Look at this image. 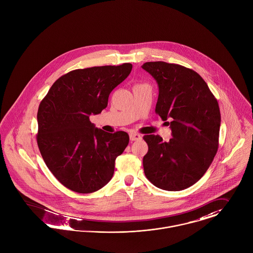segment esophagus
<instances>
[{"label":"esophagus","mask_w":253,"mask_h":253,"mask_svg":"<svg viewBox=\"0 0 253 253\" xmlns=\"http://www.w3.org/2000/svg\"><path fill=\"white\" fill-rule=\"evenodd\" d=\"M130 140H132V141L141 140V136H140V134H138V133H131L130 134Z\"/></svg>","instance_id":"34e87169"}]
</instances>
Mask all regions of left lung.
Masks as SVG:
<instances>
[{"label": "left lung", "instance_id": "8db88e82", "mask_svg": "<svg viewBox=\"0 0 253 253\" xmlns=\"http://www.w3.org/2000/svg\"><path fill=\"white\" fill-rule=\"evenodd\" d=\"M141 68L159 86L155 113L168 123L172 138L145 135L144 174L156 187L179 191L196 183L211 166L218 149L220 111L217 100L195 71L162 61Z\"/></svg>", "mask_w": 253, "mask_h": 253}]
</instances>
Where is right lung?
<instances>
[{"mask_svg":"<svg viewBox=\"0 0 253 253\" xmlns=\"http://www.w3.org/2000/svg\"><path fill=\"white\" fill-rule=\"evenodd\" d=\"M132 64L78 69L60 77L38 111L37 142L47 168L65 187L93 193L113 177L114 163L129 143L124 131L107 133L89 116L102 113Z\"/></svg>","mask_w":253,"mask_h":253,"instance_id":"add662e5","label":"right lung"}]
</instances>
